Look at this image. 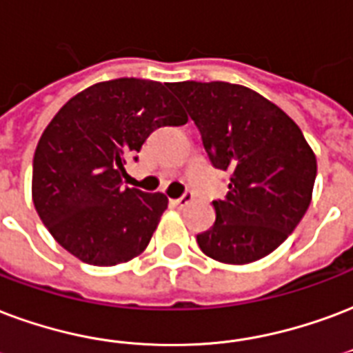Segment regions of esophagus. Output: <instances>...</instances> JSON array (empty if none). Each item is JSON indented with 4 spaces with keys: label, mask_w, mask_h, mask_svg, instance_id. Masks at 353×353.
<instances>
[{
    "label": "esophagus",
    "mask_w": 353,
    "mask_h": 353,
    "mask_svg": "<svg viewBox=\"0 0 353 353\" xmlns=\"http://www.w3.org/2000/svg\"><path fill=\"white\" fill-rule=\"evenodd\" d=\"M192 199H193L192 193L186 192V193H184V195H182V197L173 199V205H174V206H186L188 203H192Z\"/></svg>",
    "instance_id": "obj_1"
}]
</instances>
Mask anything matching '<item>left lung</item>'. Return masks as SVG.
<instances>
[{
    "label": "left lung",
    "mask_w": 353,
    "mask_h": 353,
    "mask_svg": "<svg viewBox=\"0 0 353 353\" xmlns=\"http://www.w3.org/2000/svg\"><path fill=\"white\" fill-rule=\"evenodd\" d=\"M169 89L197 124L212 165L230 174L216 221L197 234L206 256L249 264L285 242L311 205L316 156L274 102L236 83L179 81Z\"/></svg>",
    "instance_id": "8db88e82"
}]
</instances>
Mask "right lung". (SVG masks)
I'll use <instances>...</instances> for the list:
<instances>
[{
	"mask_svg": "<svg viewBox=\"0 0 353 353\" xmlns=\"http://www.w3.org/2000/svg\"><path fill=\"white\" fill-rule=\"evenodd\" d=\"M169 85L100 81L70 98L42 132L33 158V205L50 234L81 262L132 261L160 223L165 195L124 188L123 179L126 160L156 128L188 123Z\"/></svg>",
	"mask_w": 353,
	"mask_h": 353,
	"instance_id": "obj_1",
	"label": "right lung"
}]
</instances>
